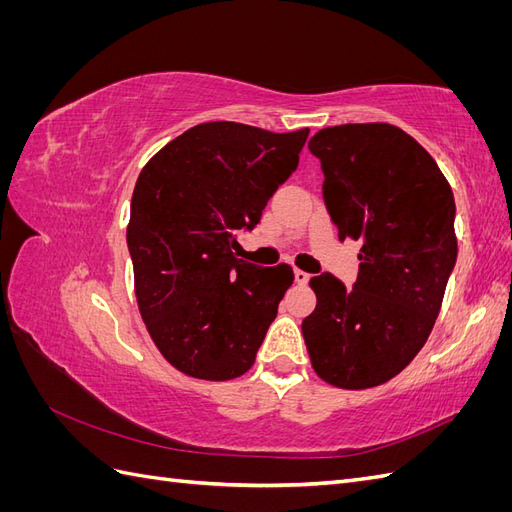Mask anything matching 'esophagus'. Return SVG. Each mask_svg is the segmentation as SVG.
<instances>
[{
    "mask_svg": "<svg viewBox=\"0 0 512 512\" xmlns=\"http://www.w3.org/2000/svg\"><path fill=\"white\" fill-rule=\"evenodd\" d=\"M294 282H297V284H307L309 282V273H305L301 269H294Z\"/></svg>",
    "mask_w": 512,
    "mask_h": 512,
    "instance_id": "esophagus-1",
    "label": "esophagus"
}]
</instances>
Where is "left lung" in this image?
Segmentation results:
<instances>
[{"label": "left lung", "mask_w": 512, "mask_h": 512, "mask_svg": "<svg viewBox=\"0 0 512 512\" xmlns=\"http://www.w3.org/2000/svg\"><path fill=\"white\" fill-rule=\"evenodd\" d=\"M309 151L339 239H359V275L309 280L316 309L303 320L316 374L339 389L397 376L423 348L455 269V198L436 160L391 123L316 132Z\"/></svg>", "instance_id": "left-lung-1"}]
</instances>
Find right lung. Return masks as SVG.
Returning a JSON list of instances; mask_svg holds the SVG:
<instances>
[{
  "label": "right lung",
  "mask_w": 512,
  "mask_h": 512,
  "mask_svg": "<svg viewBox=\"0 0 512 512\" xmlns=\"http://www.w3.org/2000/svg\"><path fill=\"white\" fill-rule=\"evenodd\" d=\"M309 130L275 134L235 121L185 130L136 179L128 250L136 301L164 359L203 380L245 374L294 275L235 256L297 170Z\"/></svg>",
  "instance_id": "add662e5"
}]
</instances>
